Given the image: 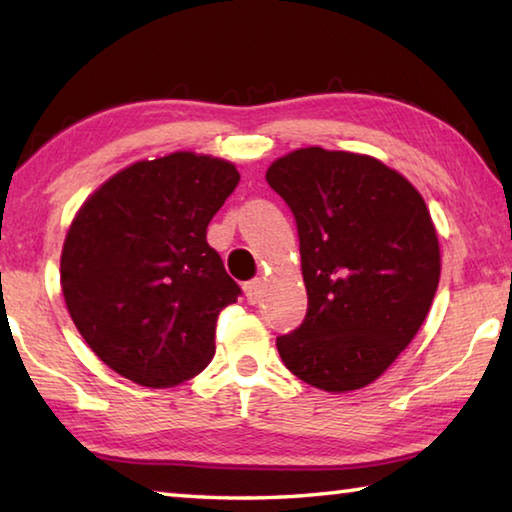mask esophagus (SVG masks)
<instances>
[{
    "instance_id": "obj_1",
    "label": "esophagus",
    "mask_w": 512,
    "mask_h": 512,
    "mask_svg": "<svg viewBox=\"0 0 512 512\" xmlns=\"http://www.w3.org/2000/svg\"><path fill=\"white\" fill-rule=\"evenodd\" d=\"M244 291H246V300L250 302V305H255V302L259 300V296H262V280H250L244 284Z\"/></svg>"
}]
</instances>
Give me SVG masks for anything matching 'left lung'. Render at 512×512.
I'll use <instances>...</instances> for the list:
<instances>
[{
    "mask_svg": "<svg viewBox=\"0 0 512 512\" xmlns=\"http://www.w3.org/2000/svg\"><path fill=\"white\" fill-rule=\"evenodd\" d=\"M296 219L307 316L277 336L293 375L329 393L368 386L429 314L440 248L422 196L370 155L298 149L266 171Z\"/></svg>",
    "mask_w": 512,
    "mask_h": 512,
    "instance_id": "left-lung-1",
    "label": "left lung"
}]
</instances>
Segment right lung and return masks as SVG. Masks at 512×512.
<instances>
[{"label":"right lung","instance_id":"add662e5","mask_svg":"<svg viewBox=\"0 0 512 512\" xmlns=\"http://www.w3.org/2000/svg\"><path fill=\"white\" fill-rule=\"evenodd\" d=\"M237 185L235 164L171 153L119 171L69 225L60 257L69 316L121 377L167 388L214 357L216 320L241 289L205 235Z\"/></svg>","mask_w":512,"mask_h":512}]
</instances>
